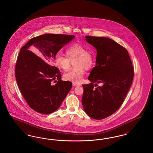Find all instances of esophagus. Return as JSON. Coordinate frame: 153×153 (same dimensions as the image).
<instances>
[{"mask_svg":"<svg viewBox=\"0 0 153 153\" xmlns=\"http://www.w3.org/2000/svg\"><path fill=\"white\" fill-rule=\"evenodd\" d=\"M73 87H77V86H80V84H77V83H75V82H73Z\"/></svg>","mask_w":153,"mask_h":153,"instance_id":"1","label":"esophagus"}]
</instances>
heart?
Returning <instances> with one entry per match:
<instances>
[{
	"label": "heart",
	"instance_id": "obj_1",
	"mask_svg": "<svg viewBox=\"0 0 153 153\" xmlns=\"http://www.w3.org/2000/svg\"><path fill=\"white\" fill-rule=\"evenodd\" d=\"M66 56L60 53H57L54 57L56 65L58 68L67 71L71 66V61L76 59L74 65L76 68L71 69L64 74L65 80L75 83H79L82 80L85 74L84 68L89 69L95 64L94 54L88 51L87 48L79 44L69 46L66 49Z\"/></svg>",
	"mask_w": 153,
	"mask_h": 153
}]
</instances>
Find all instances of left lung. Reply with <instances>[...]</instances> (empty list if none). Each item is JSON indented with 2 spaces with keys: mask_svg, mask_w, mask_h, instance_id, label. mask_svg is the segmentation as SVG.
<instances>
[{
  "mask_svg": "<svg viewBox=\"0 0 153 153\" xmlns=\"http://www.w3.org/2000/svg\"><path fill=\"white\" fill-rule=\"evenodd\" d=\"M97 51L96 66L83 85L82 104L89 117L101 120L115 112L122 104L131 87L134 68L127 51L106 37L85 36ZM102 83V87L97 88ZM96 87L95 88L94 87Z\"/></svg>",
  "mask_w": 153,
  "mask_h": 153,
  "instance_id": "obj_1",
  "label": "left lung"
}]
</instances>
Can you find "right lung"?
<instances>
[{
  "mask_svg": "<svg viewBox=\"0 0 153 153\" xmlns=\"http://www.w3.org/2000/svg\"><path fill=\"white\" fill-rule=\"evenodd\" d=\"M74 37L45 34L31 38L21 49L15 70L16 82L28 105L37 112L56 111L72 88V83L61 80L58 68L52 65L57 52Z\"/></svg>",
  "mask_w": 153,
  "mask_h": 153,
  "instance_id": "1",
  "label": "right lung"
}]
</instances>
